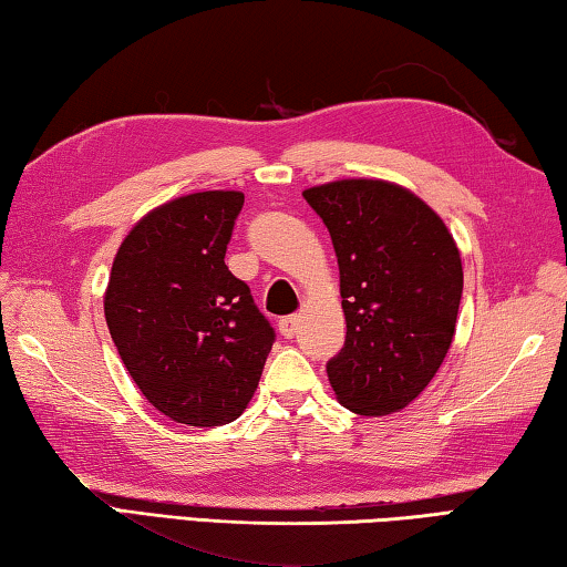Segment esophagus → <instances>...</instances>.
<instances>
[{"instance_id":"34e87169","label":"esophagus","mask_w":567,"mask_h":567,"mask_svg":"<svg viewBox=\"0 0 567 567\" xmlns=\"http://www.w3.org/2000/svg\"><path fill=\"white\" fill-rule=\"evenodd\" d=\"M296 329H299V317H284V319H278V331H281L284 339H293Z\"/></svg>"}]
</instances>
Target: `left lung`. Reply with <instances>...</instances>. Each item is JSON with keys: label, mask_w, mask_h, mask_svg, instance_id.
Here are the masks:
<instances>
[{"label": "left lung", "mask_w": 567, "mask_h": 567, "mask_svg": "<svg viewBox=\"0 0 567 567\" xmlns=\"http://www.w3.org/2000/svg\"><path fill=\"white\" fill-rule=\"evenodd\" d=\"M339 261L347 341L327 364L347 410L379 416L420 396L447 357L462 299L460 250L442 218L396 183L303 190Z\"/></svg>", "instance_id": "obj_1"}]
</instances>
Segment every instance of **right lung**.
I'll return each mask as SVG.
<instances>
[{
    "instance_id": "obj_1",
    "label": "right lung",
    "mask_w": 567,
    "mask_h": 567,
    "mask_svg": "<svg viewBox=\"0 0 567 567\" xmlns=\"http://www.w3.org/2000/svg\"><path fill=\"white\" fill-rule=\"evenodd\" d=\"M244 193L203 190L153 208L117 248L105 321L157 412L188 426L238 420L276 333L226 248Z\"/></svg>"
}]
</instances>
